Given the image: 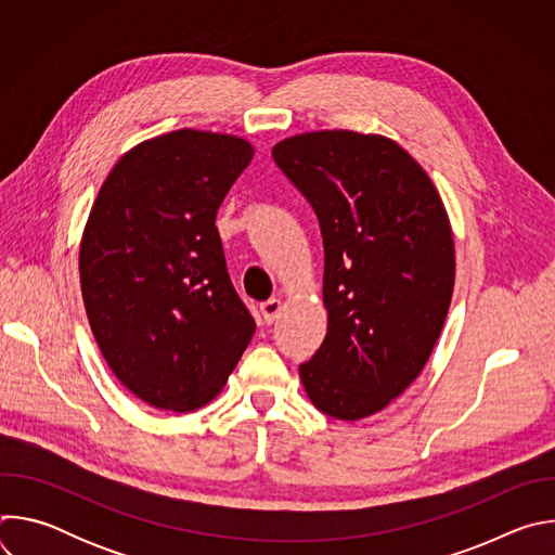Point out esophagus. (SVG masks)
I'll list each match as a JSON object with an SVG mask.
<instances>
[{
  "label": "esophagus",
  "instance_id": "obj_1",
  "mask_svg": "<svg viewBox=\"0 0 555 555\" xmlns=\"http://www.w3.org/2000/svg\"><path fill=\"white\" fill-rule=\"evenodd\" d=\"M281 298H268L266 302H261V315H263V321L268 323V325H272L276 319H279V313H281Z\"/></svg>",
  "mask_w": 555,
  "mask_h": 555
}]
</instances>
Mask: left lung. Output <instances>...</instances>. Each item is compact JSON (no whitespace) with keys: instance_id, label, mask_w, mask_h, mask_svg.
<instances>
[{"instance_id":"8db88e82","label":"left lung","mask_w":555,"mask_h":555,"mask_svg":"<svg viewBox=\"0 0 555 555\" xmlns=\"http://www.w3.org/2000/svg\"><path fill=\"white\" fill-rule=\"evenodd\" d=\"M311 204L325 248L327 336L298 366L313 406L369 417L422 373L454 285L446 208L398 144L356 131H313L272 151Z\"/></svg>"}]
</instances>
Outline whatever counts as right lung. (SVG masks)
Listing matches in <instances>:
<instances>
[{
  "label": "right lung",
  "mask_w": 555,
  "mask_h": 555,
  "mask_svg": "<svg viewBox=\"0 0 555 555\" xmlns=\"http://www.w3.org/2000/svg\"><path fill=\"white\" fill-rule=\"evenodd\" d=\"M253 146L180 129L138 144L92 206L78 270L114 375L155 409L189 413L223 388L255 336L215 225Z\"/></svg>",
  "instance_id": "right-lung-1"
}]
</instances>
